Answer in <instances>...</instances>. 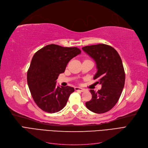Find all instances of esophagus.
<instances>
[{
    "instance_id": "34e87169",
    "label": "esophagus",
    "mask_w": 148,
    "mask_h": 148,
    "mask_svg": "<svg viewBox=\"0 0 148 148\" xmlns=\"http://www.w3.org/2000/svg\"><path fill=\"white\" fill-rule=\"evenodd\" d=\"M75 91H81V92H83L84 91V89L79 88V87H75Z\"/></svg>"
}]
</instances>
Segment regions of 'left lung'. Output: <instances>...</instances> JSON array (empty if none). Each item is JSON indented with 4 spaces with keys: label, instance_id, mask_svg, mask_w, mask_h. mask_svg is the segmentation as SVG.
Segmentation results:
<instances>
[{
    "label": "left lung",
    "instance_id": "8db88e82",
    "mask_svg": "<svg viewBox=\"0 0 148 148\" xmlns=\"http://www.w3.org/2000/svg\"><path fill=\"white\" fill-rule=\"evenodd\" d=\"M96 64L94 79L102 85L96 92L91 89V99L86 102L87 108L96 114L105 113L117 104L125 84V74L122 59L114 48L104 44L82 47Z\"/></svg>",
    "mask_w": 148,
    "mask_h": 148
}]
</instances>
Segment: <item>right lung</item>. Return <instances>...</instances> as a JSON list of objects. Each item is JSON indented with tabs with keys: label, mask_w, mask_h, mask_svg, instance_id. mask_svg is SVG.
<instances>
[{
	"label": "right lung",
	"mask_w": 148,
	"mask_h": 148,
	"mask_svg": "<svg viewBox=\"0 0 148 148\" xmlns=\"http://www.w3.org/2000/svg\"><path fill=\"white\" fill-rule=\"evenodd\" d=\"M81 53L77 47H64L49 44L34 53L27 73L31 96L43 111L55 113L65 106L75 89L57 86L56 80L64 73L69 62Z\"/></svg>",
	"instance_id": "obj_1"
}]
</instances>
